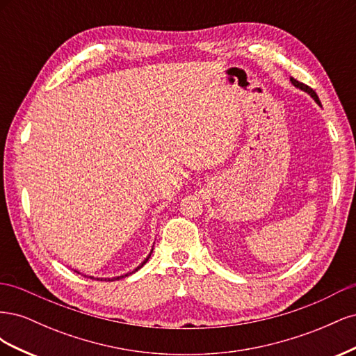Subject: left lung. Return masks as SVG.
<instances>
[{
    "label": "left lung",
    "mask_w": 356,
    "mask_h": 356,
    "mask_svg": "<svg viewBox=\"0 0 356 356\" xmlns=\"http://www.w3.org/2000/svg\"><path fill=\"white\" fill-rule=\"evenodd\" d=\"M289 80H291V83H293V84L296 86V88H297V89H300V90H303V92L309 93V95L312 96V98H314V99H315V102H316L318 105H321V101H319V98H318V95H316V92H315L314 89H312V88H309V86H306V84H303V83H300V81H297V80H296V79H293V77H291Z\"/></svg>",
    "instance_id": "left-lung-1"
}]
</instances>
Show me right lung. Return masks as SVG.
I'll use <instances>...</instances> for the list:
<instances>
[{"label": "right lung", "instance_id": "obj_1", "mask_svg": "<svg viewBox=\"0 0 356 356\" xmlns=\"http://www.w3.org/2000/svg\"><path fill=\"white\" fill-rule=\"evenodd\" d=\"M152 252H153V250H152ZM152 252H149V255H152ZM149 255L145 258V260L141 263V264H139L136 268H135V270L134 272H131V273H126V275H123V276H117V277H113V279H99V277H93V276H89L90 279H96V281H118V279H122V277H124V276H129V275H132V273H135V272H138L139 270V268H141L147 261H148V258H149ZM75 272H77V270H75ZM77 273H80V272H77Z\"/></svg>", "mask_w": 356, "mask_h": 356}]
</instances>
